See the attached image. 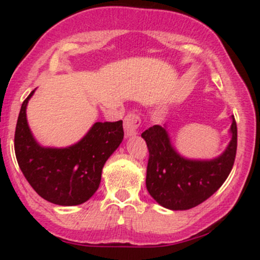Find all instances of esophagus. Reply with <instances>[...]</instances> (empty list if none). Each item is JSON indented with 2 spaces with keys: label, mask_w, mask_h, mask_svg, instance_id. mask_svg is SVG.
I'll return each instance as SVG.
<instances>
[{
  "label": "esophagus",
  "mask_w": 260,
  "mask_h": 260,
  "mask_svg": "<svg viewBox=\"0 0 260 260\" xmlns=\"http://www.w3.org/2000/svg\"><path fill=\"white\" fill-rule=\"evenodd\" d=\"M141 125V118L137 113L129 112L124 118V131H125L126 137L134 136L137 134L138 126Z\"/></svg>",
  "instance_id": "1"
}]
</instances>
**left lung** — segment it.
I'll return each instance as SVG.
<instances>
[{
    "label": "left lung",
    "mask_w": 260,
    "mask_h": 260,
    "mask_svg": "<svg viewBox=\"0 0 260 260\" xmlns=\"http://www.w3.org/2000/svg\"><path fill=\"white\" fill-rule=\"evenodd\" d=\"M231 138L225 151L213 159H189L174 149L165 126L154 125L142 134L149 161L147 189L152 199L173 211H186L212 197L229 177L237 154V123L232 116Z\"/></svg>",
    "instance_id": "left-lung-1"
}]
</instances>
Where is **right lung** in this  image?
Returning <instances> with one entry per match:
<instances>
[{
  "instance_id": "add662e5",
  "label": "right lung",
  "mask_w": 260,
  "mask_h": 260,
  "mask_svg": "<svg viewBox=\"0 0 260 260\" xmlns=\"http://www.w3.org/2000/svg\"><path fill=\"white\" fill-rule=\"evenodd\" d=\"M34 91L22 103L14 138L21 172L45 200L59 206L84 204L98 189L103 167L122 143L123 122L94 123L71 147H42L35 141L27 123L26 109Z\"/></svg>"
}]
</instances>
